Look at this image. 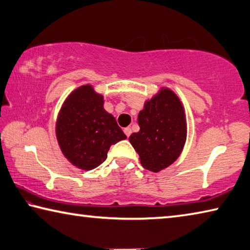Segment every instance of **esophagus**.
<instances>
[{"mask_svg": "<svg viewBox=\"0 0 250 250\" xmlns=\"http://www.w3.org/2000/svg\"><path fill=\"white\" fill-rule=\"evenodd\" d=\"M124 132L125 133L126 137H130V134H131V132H132V130H131L130 126H126V128L124 129Z\"/></svg>", "mask_w": 250, "mask_h": 250, "instance_id": "1", "label": "esophagus"}]
</instances>
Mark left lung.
<instances>
[{"label":"left lung","mask_w":250,"mask_h":250,"mask_svg":"<svg viewBox=\"0 0 250 250\" xmlns=\"http://www.w3.org/2000/svg\"><path fill=\"white\" fill-rule=\"evenodd\" d=\"M138 125L140 131L131 134L129 141L143 167L156 173L179 159L186 142L188 124L184 105L174 91L161 87L146 100Z\"/></svg>","instance_id":"1"}]
</instances>
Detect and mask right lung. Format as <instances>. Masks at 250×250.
Masks as SVG:
<instances>
[{
	"mask_svg": "<svg viewBox=\"0 0 250 250\" xmlns=\"http://www.w3.org/2000/svg\"><path fill=\"white\" fill-rule=\"evenodd\" d=\"M104 104V96L86 83L67 96L58 112L55 128L58 146L80 170L99 167L107 159L110 146L126 139Z\"/></svg>",
	"mask_w": 250,
	"mask_h": 250,
	"instance_id": "1",
	"label": "right lung"
}]
</instances>
